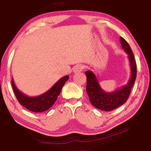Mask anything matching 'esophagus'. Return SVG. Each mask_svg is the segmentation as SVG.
Returning <instances> with one entry per match:
<instances>
[{
	"label": "esophagus",
	"instance_id": "34e87169",
	"mask_svg": "<svg viewBox=\"0 0 151 151\" xmlns=\"http://www.w3.org/2000/svg\"><path fill=\"white\" fill-rule=\"evenodd\" d=\"M84 69V66L82 65H77L73 68V72L75 73H77L79 72H81L82 70Z\"/></svg>",
	"mask_w": 151,
	"mask_h": 151
}]
</instances>
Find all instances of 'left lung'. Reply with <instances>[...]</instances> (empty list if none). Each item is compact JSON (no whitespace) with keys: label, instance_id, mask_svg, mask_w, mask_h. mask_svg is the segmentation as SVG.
I'll list each match as a JSON object with an SVG mask.
<instances>
[{"label":"left lung","instance_id":"8db88e82","mask_svg":"<svg viewBox=\"0 0 151 151\" xmlns=\"http://www.w3.org/2000/svg\"><path fill=\"white\" fill-rule=\"evenodd\" d=\"M120 42L122 49L128 55L131 68V76L127 85L117 88L116 91L107 93L101 88L95 74L91 70L85 72L87 81L86 91L89 99L94 107L101 111H111L126 103L137 77L136 61L131 48L122 37H120Z\"/></svg>","mask_w":151,"mask_h":151}]
</instances>
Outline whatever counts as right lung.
I'll use <instances>...</instances> for the list:
<instances>
[{
  "mask_svg": "<svg viewBox=\"0 0 151 151\" xmlns=\"http://www.w3.org/2000/svg\"><path fill=\"white\" fill-rule=\"evenodd\" d=\"M69 78L66 75L59 79L49 90L36 96H29L24 94L17 87L12 78V86L18 101L29 111L35 112H45L49 109L57 101L63 86Z\"/></svg>",
  "mask_w": 151,
  "mask_h": 151,
  "instance_id": "right-lung-1",
  "label": "right lung"
}]
</instances>
